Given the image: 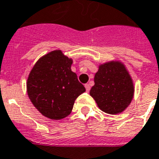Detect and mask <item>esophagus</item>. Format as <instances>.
Returning a JSON list of instances; mask_svg holds the SVG:
<instances>
[{"instance_id": "obj_1", "label": "esophagus", "mask_w": 159, "mask_h": 159, "mask_svg": "<svg viewBox=\"0 0 159 159\" xmlns=\"http://www.w3.org/2000/svg\"><path fill=\"white\" fill-rule=\"evenodd\" d=\"M84 87H85V89H86V91H87V92H89V89H90V85H89V84H86L85 85H84Z\"/></svg>"}]
</instances>
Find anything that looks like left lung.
<instances>
[{"label": "left lung", "mask_w": 159, "mask_h": 159, "mask_svg": "<svg viewBox=\"0 0 159 159\" xmlns=\"http://www.w3.org/2000/svg\"><path fill=\"white\" fill-rule=\"evenodd\" d=\"M93 81L89 94L102 111L119 114L129 106L134 95V84L124 63L110 60L99 64Z\"/></svg>", "instance_id": "1"}]
</instances>
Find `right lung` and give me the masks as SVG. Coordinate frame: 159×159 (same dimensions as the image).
<instances>
[{
	"label": "right lung",
	"mask_w": 159,
	"mask_h": 159,
	"mask_svg": "<svg viewBox=\"0 0 159 159\" xmlns=\"http://www.w3.org/2000/svg\"><path fill=\"white\" fill-rule=\"evenodd\" d=\"M73 59L55 50L36 61L26 81L28 97L43 116L60 120L70 115L75 99L85 91L71 70Z\"/></svg>",
	"instance_id": "right-lung-1"
}]
</instances>
